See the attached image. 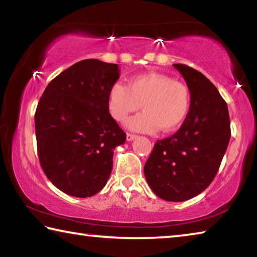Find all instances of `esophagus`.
I'll use <instances>...</instances> for the list:
<instances>
[{
  "mask_svg": "<svg viewBox=\"0 0 257 257\" xmlns=\"http://www.w3.org/2000/svg\"><path fill=\"white\" fill-rule=\"evenodd\" d=\"M136 137H137L136 135L130 134V133H127V141H128V142H132V141H134V139L136 138Z\"/></svg>",
  "mask_w": 257,
  "mask_h": 257,
  "instance_id": "1",
  "label": "esophagus"
}]
</instances>
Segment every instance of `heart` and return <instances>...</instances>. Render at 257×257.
Listing matches in <instances>:
<instances>
[{
    "instance_id": "1",
    "label": "heart",
    "mask_w": 257,
    "mask_h": 257,
    "mask_svg": "<svg viewBox=\"0 0 257 257\" xmlns=\"http://www.w3.org/2000/svg\"><path fill=\"white\" fill-rule=\"evenodd\" d=\"M144 112L127 121L135 132H175L184 123L190 107V93L184 82L162 73H145L129 80L128 86L115 82L108 93V111L123 121L139 107Z\"/></svg>"
}]
</instances>
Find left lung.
Instances as JSON below:
<instances>
[{
    "label": "left lung",
    "instance_id": "8db88e82",
    "mask_svg": "<svg viewBox=\"0 0 257 257\" xmlns=\"http://www.w3.org/2000/svg\"><path fill=\"white\" fill-rule=\"evenodd\" d=\"M190 93V107L180 129L155 143L144 175L156 196L184 202L214 179L227 151L230 132L228 106L207 78L186 64H173Z\"/></svg>",
    "mask_w": 257,
    "mask_h": 257
}]
</instances>
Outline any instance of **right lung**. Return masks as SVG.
<instances>
[{
  "mask_svg": "<svg viewBox=\"0 0 257 257\" xmlns=\"http://www.w3.org/2000/svg\"><path fill=\"white\" fill-rule=\"evenodd\" d=\"M118 64L79 61L52 80L35 113L38 159L56 188L75 197L97 194L110 178L113 150L125 133L108 112Z\"/></svg>",
  "mask_w": 257,
  "mask_h": 257,
  "instance_id": "obj_1",
  "label": "right lung"
}]
</instances>
